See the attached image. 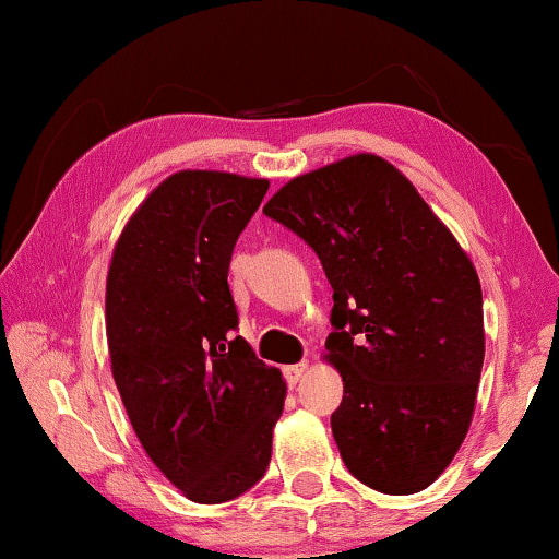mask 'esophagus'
<instances>
[{
	"mask_svg": "<svg viewBox=\"0 0 559 559\" xmlns=\"http://www.w3.org/2000/svg\"><path fill=\"white\" fill-rule=\"evenodd\" d=\"M305 371H308V361L285 366V379L289 381V384H297V381L305 377Z\"/></svg>",
	"mask_w": 559,
	"mask_h": 559,
	"instance_id": "obj_1",
	"label": "esophagus"
}]
</instances>
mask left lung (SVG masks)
Returning <instances> with one entry per match:
<instances>
[{"label":"left lung","mask_w":559,"mask_h":559,"mask_svg":"<svg viewBox=\"0 0 559 559\" xmlns=\"http://www.w3.org/2000/svg\"><path fill=\"white\" fill-rule=\"evenodd\" d=\"M264 216L316 251L333 287L331 415L346 468L381 493L432 484L468 432L484 366L471 259L415 186L377 155L289 180Z\"/></svg>","instance_id":"obj_1"}]
</instances>
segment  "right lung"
<instances>
[{
  "label": "right lung",
  "mask_w": 559,
  "mask_h": 559,
  "mask_svg": "<svg viewBox=\"0 0 559 559\" xmlns=\"http://www.w3.org/2000/svg\"><path fill=\"white\" fill-rule=\"evenodd\" d=\"M270 182L182 170L129 218L106 280V338L121 402L152 463L195 503L231 501L272 461L285 407L228 289L236 239Z\"/></svg>",
  "instance_id": "obj_1"
}]
</instances>
